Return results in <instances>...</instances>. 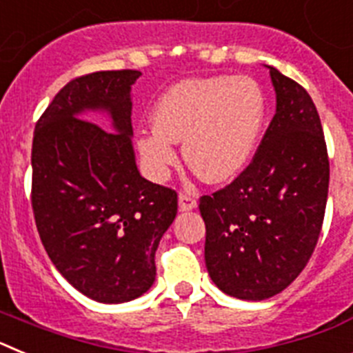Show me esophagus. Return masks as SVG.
I'll list each match as a JSON object with an SVG mask.
<instances>
[{
    "instance_id": "esophagus-1",
    "label": "esophagus",
    "mask_w": 353,
    "mask_h": 353,
    "mask_svg": "<svg viewBox=\"0 0 353 353\" xmlns=\"http://www.w3.org/2000/svg\"><path fill=\"white\" fill-rule=\"evenodd\" d=\"M179 205L180 210H192V208L198 207V199H196V196H192L191 192H180Z\"/></svg>"
}]
</instances>
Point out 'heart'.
<instances>
[{
	"mask_svg": "<svg viewBox=\"0 0 353 353\" xmlns=\"http://www.w3.org/2000/svg\"><path fill=\"white\" fill-rule=\"evenodd\" d=\"M154 129L138 136L146 173L164 180L183 141L187 164L210 183L235 179L251 159L265 121V97L252 79L208 77L174 84L152 111Z\"/></svg>",
	"mask_w": 353,
	"mask_h": 353,
	"instance_id": "1",
	"label": "heart"
}]
</instances>
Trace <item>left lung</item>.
I'll return each mask as SVG.
<instances>
[{
	"mask_svg": "<svg viewBox=\"0 0 353 353\" xmlns=\"http://www.w3.org/2000/svg\"><path fill=\"white\" fill-rule=\"evenodd\" d=\"M269 68L276 114L251 164L199 198L208 276L242 301L274 297L304 270L329 192V155L310 93Z\"/></svg>",
	"mask_w": 353,
	"mask_h": 353,
	"instance_id": "8db88e82",
	"label": "left lung"
}]
</instances>
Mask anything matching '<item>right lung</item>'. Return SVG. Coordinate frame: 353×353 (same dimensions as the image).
<instances>
[{
	"label": "right lung",
	"instance_id": "1",
	"mask_svg": "<svg viewBox=\"0 0 353 353\" xmlns=\"http://www.w3.org/2000/svg\"><path fill=\"white\" fill-rule=\"evenodd\" d=\"M138 70L68 81L39 118L31 146V207L40 240L61 276L105 304L132 301L155 281V251L179 196L139 174L130 136ZM108 110L113 131L80 118Z\"/></svg>",
	"mask_w": 353,
	"mask_h": 353
}]
</instances>
